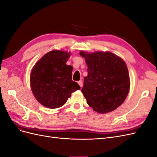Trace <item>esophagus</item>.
I'll use <instances>...</instances> for the list:
<instances>
[{"label":"esophagus","instance_id":"34e87169","mask_svg":"<svg viewBox=\"0 0 157 157\" xmlns=\"http://www.w3.org/2000/svg\"><path fill=\"white\" fill-rule=\"evenodd\" d=\"M78 84H79V86L80 87H82V85H83V82H82V80H79V81L78 82Z\"/></svg>","mask_w":157,"mask_h":157}]
</instances>
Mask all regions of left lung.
Listing matches in <instances>:
<instances>
[{
    "instance_id": "1",
    "label": "left lung",
    "mask_w": 157,
    "mask_h": 157,
    "mask_svg": "<svg viewBox=\"0 0 157 157\" xmlns=\"http://www.w3.org/2000/svg\"><path fill=\"white\" fill-rule=\"evenodd\" d=\"M88 66L82 92L94 111L107 113L124 101L130 90L129 73L124 61L111 52H80Z\"/></svg>"
}]
</instances>
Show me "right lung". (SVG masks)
Returning a JSON list of instances; mask_svg holds the SVG:
<instances>
[{
  "label": "right lung",
  "mask_w": 157,
  "mask_h": 157,
  "mask_svg": "<svg viewBox=\"0 0 157 157\" xmlns=\"http://www.w3.org/2000/svg\"><path fill=\"white\" fill-rule=\"evenodd\" d=\"M71 52L52 50L33 66L30 75L32 92L36 100L49 109L62 107L73 92L80 90L72 80L73 67L66 64Z\"/></svg>",
  "instance_id": "1"
}]
</instances>
